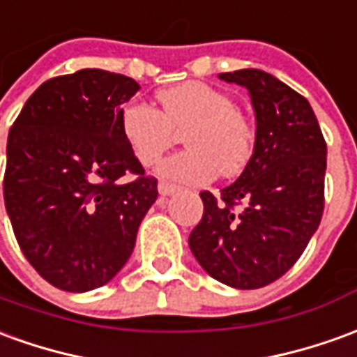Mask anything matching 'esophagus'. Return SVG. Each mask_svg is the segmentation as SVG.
Wrapping results in <instances>:
<instances>
[{
  "mask_svg": "<svg viewBox=\"0 0 357 357\" xmlns=\"http://www.w3.org/2000/svg\"><path fill=\"white\" fill-rule=\"evenodd\" d=\"M158 190L161 196H171V194H174V192L178 190V186H176V184L167 183V181H159Z\"/></svg>",
  "mask_w": 357,
  "mask_h": 357,
  "instance_id": "1",
  "label": "esophagus"
}]
</instances>
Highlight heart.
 I'll use <instances>...</instances> for the list:
<instances>
[{
	"label": "heart",
	"mask_w": 357,
	"mask_h": 357,
	"mask_svg": "<svg viewBox=\"0 0 357 357\" xmlns=\"http://www.w3.org/2000/svg\"><path fill=\"white\" fill-rule=\"evenodd\" d=\"M161 109L128 103L119 128L128 150L142 165L155 163L183 132L186 150L159 161L158 173L174 183L206 184L217 174L242 173L255 150V128L229 93L204 82H184L158 93Z\"/></svg>",
	"instance_id": "obj_1"
}]
</instances>
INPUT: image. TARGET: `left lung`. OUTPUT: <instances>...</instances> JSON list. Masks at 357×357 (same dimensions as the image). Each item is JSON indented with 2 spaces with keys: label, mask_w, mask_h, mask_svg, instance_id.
I'll return each instance as SVG.
<instances>
[{
  "label": "left lung",
  "mask_w": 357,
  "mask_h": 357,
  "mask_svg": "<svg viewBox=\"0 0 357 357\" xmlns=\"http://www.w3.org/2000/svg\"><path fill=\"white\" fill-rule=\"evenodd\" d=\"M246 88L255 111V150L221 194L199 192L204 215L190 232L198 264L227 287L271 284L298 261L325 207L327 144L304 96L269 73L219 75Z\"/></svg>",
  "instance_id": "obj_1"
}]
</instances>
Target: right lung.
<instances>
[{
  "label": "right lung",
  "instance_id": "right-lung-1",
  "mask_svg": "<svg viewBox=\"0 0 357 357\" xmlns=\"http://www.w3.org/2000/svg\"><path fill=\"white\" fill-rule=\"evenodd\" d=\"M138 90L102 69L50 78L9 130L3 198L13 232L40 277L67 292L103 287L123 269L158 199V181L119 128L121 105Z\"/></svg>",
  "mask_w": 357,
  "mask_h": 357
}]
</instances>
